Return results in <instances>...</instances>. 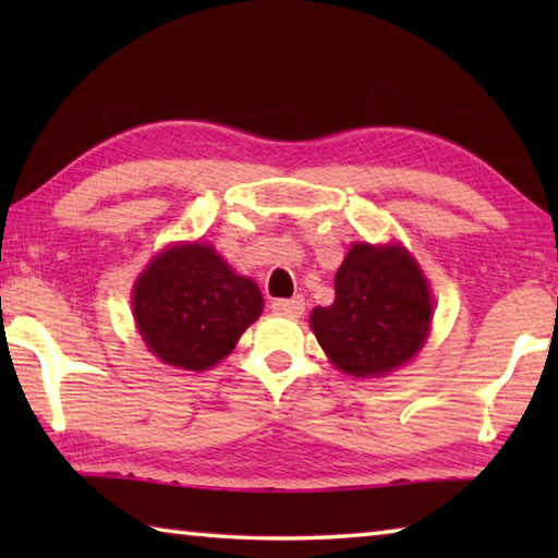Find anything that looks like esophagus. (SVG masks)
I'll use <instances>...</instances> for the list:
<instances>
[{
    "label": "esophagus",
    "instance_id": "1",
    "mask_svg": "<svg viewBox=\"0 0 558 558\" xmlns=\"http://www.w3.org/2000/svg\"><path fill=\"white\" fill-rule=\"evenodd\" d=\"M272 310L280 315H288V317H300L302 313H305V298L302 295H295V298H278L272 300Z\"/></svg>",
    "mask_w": 558,
    "mask_h": 558
}]
</instances>
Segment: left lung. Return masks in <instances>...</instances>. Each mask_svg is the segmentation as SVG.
<instances>
[{
  "mask_svg": "<svg viewBox=\"0 0 558 558\" xmlns=\"http://www.w3.org/2000/svg\"><path fill=\"white\" fill-rule=\"evenodd\" d=\"M433 302L415 260L401 245L356 243L335 278V302L315 307L310 323L337 369L381 376L418 352Z\"/></svg>",
  "mask_w": 558,
  "mask_h": 558,
  "instance_id": "1",
  "label": "left lung"
}]
</instances>
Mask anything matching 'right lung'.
Returning a JSON list of instances; mask_svg holds the SVG:
<instances>
[{"mask_svg": "<svg viewBox=\"0 0 558 558\" xmlns=\"http://www.w3.org/2000/svg\"><path fill=\"white\" fill-rule=\"evenodd\" d=\"M263 310L258 286L235 276L211 245H172L132 292L140 335L172 366L204 372L231 352Z\"/></svg>", "mask_w": 558, "mask_h": 558, "instance_id": "add662e5", "label": "right lung"}]
</instances>
